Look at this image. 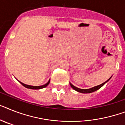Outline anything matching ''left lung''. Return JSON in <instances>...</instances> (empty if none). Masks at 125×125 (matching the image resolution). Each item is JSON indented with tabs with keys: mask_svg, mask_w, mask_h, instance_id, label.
I'll return each instance as SVG.
<instances>
[{
	"mask_svg": "<svg viewBox=\"0 0 125 125\" xmlns=\"http://www.w3.org/2000/svg\"><path fill=\"white\" fill-rule=\"evenodd\" d=\"M111 79V77H110V79H109L108 80H107V81H106V82H104V83H102V84H100V85H96V86H94V87H91V88H90V89H83L78 88V87L74 86V85H73V84H72V83H70V85H71V87L74 90H75L76 91H77V92L81 93H91L94 92V91H97L98 89H99L100 88H101V87H102V86H103V85L105 84V83H107V82H108V81H109V80H110Z\"/></svg>",
	"mask_w": 125,
	"mask_h": 125,
	"instance_id": "1",
	"label": "left lung"
}]
</instances>
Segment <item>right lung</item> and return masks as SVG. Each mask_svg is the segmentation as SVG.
Wrapping results in <instances>:
<instances>
[{"label": "right lung", "instance_id": "1", "mask_svg": "<svg viewBox=\"0 0 125 125\" xmlns=\"http://www.w3.org/2000/svg\"><path fill=\"white\" fill-rule=\"evenodd\" d=\"M18 81H19V80H18ZM50 79L48 80V82H47V83H46L45 84H44V85H40V86H33V85H27V84H25V83L21 82L20 81H19V82L21 83V85H23V86H24L25 87H26V88L31 89H42V88H44V87H46V86H47V85L49 84V83H50Z\"/></svg>", "mask_w": 125, "mask_h": 125}]
</instances>
